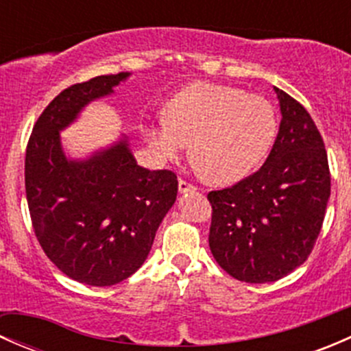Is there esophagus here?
<instances>
[{
  "mask_svg": "<svg viewBox=\"0 0 351 351\" xmlns=\"http://www.w3.org/2000/svg\"><path fill=\"white\" fill-rule=\"evenodd\" d=\"M178 190H180V193H186V192H195V190H197V186H195V185H192V183L185 182V180H180V182H178Z\"/></svg>",
  "mask_w": 351,
  "mask_h": 351,
  "instance_id": "esophagus-1",
  "label": "esophagus"
}]
</instances>
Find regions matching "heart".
Returning <instances> with one entry per match:
<instances>
[{
  "label": "heart",
  "instance_id": "obj_1",
  "mask_svg": "<svg viewBox=\"0 0 351 351\" xmlns=\"http://www.w3.org/2000/svg\"><path fill=\"white\" fill-rule=\"evenodd\" d=\"M161 159H178L186 144L205 176L234 183L261 165L277 136L274 105L228 84L193 83L169 98L165 115L143 123Z\"/></svg>",
  "mask_w": 351,
  "mask_h": 351
}]
</instances>
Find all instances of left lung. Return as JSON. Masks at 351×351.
<instances>
[{
	"mask_svg": "<svg viewBox=\"0 0 351 351\" xmlns=\"http://www.w3.org/2000/svg\"><path fill=\"white\" fill-rule=\"evenodd\" d=\"M280 129L265 165L224 190L208 192V246L236 280L265 284L307 260L323 228L329 193L328 154L309 112L275 88Z\"/></svg>",
	"mask_w": 351,
	"mask_h": 351,
	"instance_id": "1",
	"label": "left lung"
}]
</instances>
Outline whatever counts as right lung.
Segmentation results:
<instances>
[{"label": "right lung", "mask_w": 351, "mask_h": 351, "mask_svg": "<svg viewBox=\"0 0 351 351\" xmlns=\"http://www.w3.org/2000/svg\"><path fill=\"white\" fill-rule=\"evenodd\" d=\"M127 76H97L61 91L35 122L25 154L28 210L42 250L62 274L93 287L139 270L178 193L175 173L137 165L127 139L81 161L62 151L59 130Z\"/></svg>", "instance_id": "obj_1"}]
</instances>
